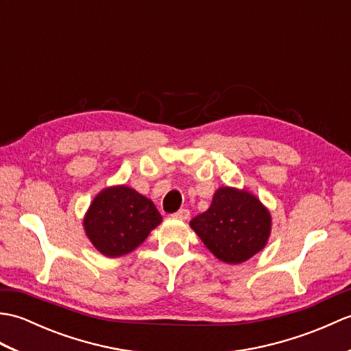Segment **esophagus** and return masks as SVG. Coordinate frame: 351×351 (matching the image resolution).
Segmentation results:
<instances>
[{"instance_id": "obj_1", "label": "esophagus", "mask_w": 351, "mask_h": 351, "mask_svg": "<svg viewBox=\"0 0 351 351\" xmlns=\"http://www.w3.org/2000/svg\"><path fill=\"white\" fill-rule=\"evenodd\" d=\"M173 215H175L176 219H180V220H187L190 217V211L185 210V208H182V210L176 211Z\"/></svg>"}]
</instances>
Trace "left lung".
<instances>
[{"mask_svg": "<svg viewBox=\"0 0 351 351\" xmlns=\"http://www.w3.org/2000/svg\"><path fill=\"white\" fill-rule=\"evenodd\" d=\"M190 226L215 258L240 264L264 249L271 217L249 191L221 187L215 191L211 206L196 215Z\"/></svg>", "mask_w": 351, "mask_h": 351, "instance_id": "obj_1", "label": "left lung"}]
</instances>
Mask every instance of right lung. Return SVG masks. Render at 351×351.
Segmentation results:
<instances>
[{
    "mask_svg": "<svg viewBox=\"0 0 351 351\" xmlns=\"http://www.w3.org/2000/svg\"><path fill=\"white\" fill-rule=\"evenodd\" d=\"M161 214L152 200L126 185L101 191L84 217V229L102 255H126L160 225Z\"/></svg>",
    "mask_w": 351,
    "mask_h": 351,
    "instance_id": "add662e5",
    "label": "right lung"
}]
</instances>
